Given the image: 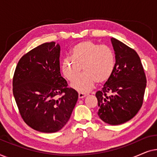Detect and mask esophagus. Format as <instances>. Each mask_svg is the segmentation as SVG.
<instances>
[{
    "label": "esophagus",
    "instance_id": "esophagus-1",
    "mask_svg": "<svg viewBox=\"0 0 157 157\" xmlns=\"http://www.w3.org/2000/svg\"><path fill=\"white\" fill-rule=\"evenodd\" d=\"M87 94H85V93H82V92H79L78 93V98H84L85 96H86Z\"/></svg>",
    "mask_w": 157,
    "mask_h": 157
}]
</instances>
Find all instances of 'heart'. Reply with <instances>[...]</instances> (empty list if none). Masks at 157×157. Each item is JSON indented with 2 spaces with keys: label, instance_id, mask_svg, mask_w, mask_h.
I'll return each mask as SVG.
<instances>
[{
  "label": "heart",
  "instance_id": "obj_1",
  "mask_svg": "<svg viewBox=\"0 0 157 157\" xmlns=\"http://www.w3.org/2000/svg\"><path fill=\"white\" fill-rule=\"evenodd\" d=\"M116 63L112 48L88 40L72 47L71 57L64 58L62 61L61 71L67 80H75L71 83L73 89L85 93L96 82L103 83L109 80L115 71ZM81 67L85 73L77 77Z\"/></svg>",
  "mask_w": 157,
  "mask_h": 157
}]
</instances>
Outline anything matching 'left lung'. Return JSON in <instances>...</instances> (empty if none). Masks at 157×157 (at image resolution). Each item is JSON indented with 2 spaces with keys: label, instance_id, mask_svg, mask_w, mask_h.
<instances>
[{
  "label": "left lung",
  "instance_id": "left-lung-1",
  "mask_svg": "<svg viewBox=\"0 0 157 157\" xmlns=\"http://www.w3.org/2000/svg\"><path fill=\"white\" fill-rule=\"evenodd\" d=\"M116 55V68L96 96L100 119L111 125L132 119L143 104L147 78L140 58L134 49L111 38Z\"/></svg>",
  "mask_w": 157,
  "mask_h": 157
}]
</instances>
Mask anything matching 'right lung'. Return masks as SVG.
I'll use <instances>...</instances> for the list:
<instances>
[{
  "mask_svg": "<svg viewBox=\"0 0 157 157\" xmlns=\"http://www.w3.org/2000/svg\"><path fill=\"white\" fill-rule=\"evenodd\" d=\"M60 51L55 42L36 47L21 58L13 78V93L21 118L40 132L61 130L78 100L77 91L68 87L61 75Z\"/></svg>",
  "mask_w": 157,
  "mask_h": 157,
  "instance_id": "right-lung-1",
  "label": "right lung"
}]
</instances>
